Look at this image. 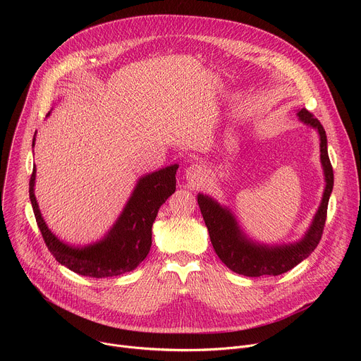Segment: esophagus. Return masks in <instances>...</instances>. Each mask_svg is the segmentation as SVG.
Returning a JSON list of instances; mask_svg holds the SVG:
<instances>
[{"instance_id":"1","label":"esophagus","mask_w":361,"mask_h":361,"mask_svg":"<svg viewBox=\"0 0 361 361\" xmlns=\"http://www.w3.org/2000/svg\"><path fill=\"white\" fill-rule=\"evenodd\" d=\"M184 177H185V180H187L188 183L197 184V183H200V181L204 180V177H205V169H204V166H201V164H191V166H188V167L185 169Z\"/></svg>"}]
</instances>
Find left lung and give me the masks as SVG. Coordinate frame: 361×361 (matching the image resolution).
<instances>
[{
  "label": "left lung",
  "mask_w": 361,
  "mask_h": 361,
  "mask_svg": "<svg viewBox=\"0 0 361 361\" xmlns=\"http://www.w3.org/2000/svg\"><path fill=\"white\" fill-rule=\"evenodd\" d=\"M298 120L314 128L320 138V161L324 174V191L319 209L304 235L287 244H264L250 238L240 227L235 216L213 197L198 192L197 201L207 226L212 244L220 260L234 273L247 277L280 276L310 255L320 243L327 217V205L333 191L334 176L327 152V135L317 118L305 109L297 111Z\"/></svg>",
  "instance_id": "obj_1"
}]
</instances>
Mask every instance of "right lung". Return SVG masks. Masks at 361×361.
<instances>
[{
	"instance_id": "right-lung-1",
	"label": "right lung",
	"mask_w": 361,
	"mask_h": 361,
	"mask_svg": "<svg viewBox=\"0 0 361 361\" xmlns=\"http://www.w3.org/2000/svg\"><path fill=\"white\" fill-rule=\"evenodd\" d=\"M177 170L178 164H173L141 176L121 214L104 237L85 245H71L48 228L41 214L34 192L37 177L34 166L30 180V200L48 250L60 264L80 276L104 279L133 271L149 252L151 227L159 209L176 191Z\"/></svg>"
}]
</instances>
